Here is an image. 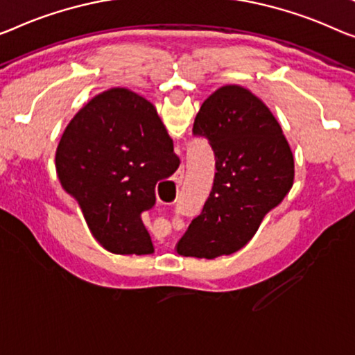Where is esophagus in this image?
Returning a JSON list of instances; mask_svg holds the SVG:
<instances>
[{"mask_svg":"<svg viewBox=\"0 0 355 355\" xmlns=\"http://www.w3.org/2000/svg\"><path fill=\"white\" fill-rule=\"evenodd\" d=\"M183 175H184V166H180V168H178V172H177V182H182V178H183Z\"/></svg>","mask_w":355,"mask_h":355,"instance_id":"1","label":"esophagus"}]
</instances>
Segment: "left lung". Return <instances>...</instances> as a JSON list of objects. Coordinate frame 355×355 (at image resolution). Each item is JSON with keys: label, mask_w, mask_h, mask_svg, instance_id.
I'll list each match as a JSON object with an SVG mask.
<instances>
[{"label": "left lung", "mask_w": 355, "mask_h": 355, "mask_svg": "<svg viewBox=\"0 0 355 355\" xmlns=\"http://www.w3.org/2000/svg\"><path fill=\"white\" fill-rule=\"evenodd\" d=\"M193 135L209 140L216 172L202 211L178 241L177 252L211 260L231 255L252 239L264 215L292 188L295 164L269 108L234 84L205 100Z\"/></svg>", "instance_id": "obj_1"}]
</instances>
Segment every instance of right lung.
I'll use <instances>...</instances> for the list:
<instances>
[{
	"label": "right lung",
	"instance_id": "right-lung-1",
	"mask_svg": "<svg viewBox=\"0 0 355 355\" xmlns=\"http://www.w3.org/2000/svg\"><path fill=\"white\" fill-rule=\"evenodd\" d=\"M180 166L156 108L113 87L95 95L63 132L55 153L63 189L78 200L95 239L119 255L155 252L141 214Z\"/></svg>",
	"mask_w": 355,
	"mask_h": 355
}]
</instances>
